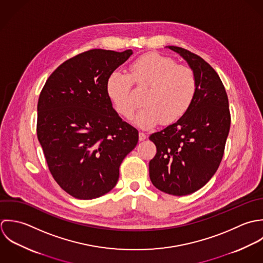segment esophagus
I'll list each match as a JSON object with an SVG mask.
<instances>
[{
    "mask_svg": "<svg viewBox=\"0 0 263 263\" xmlns=\"http://www.w3.org/2000/svg\"><path fill=\"white\" fill-rule=\"evenodd\" d=\"M146 138H147V136H146L145 133L139 132V140H140V141H143V140H145Z\"/></svg>",
    "mask_w": 263,
    "mask_h": 263,
    "instance_id": "34e87169",
    "label": "esophagus"
}]
</instances>
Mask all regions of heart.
Listing matches in <instances>:
<instances>
[{"label": "heart", "mask_w": 263, "mask_h": 263, "mask_svg": "<svg viewBox=\"0 0 263 263\" xmlns=\"http://www.w3.org/2000/svg\"><path fill=\"white\" fill-rule=\"evenodd\" d=\"M147 88L143 98L145 105L134 123L149 129L158 123L173 124L182 119L193 105L198 90L195 72L188 66L178 65L171 57L145 53L129 67V75L111 72L105 81V93L115 110L129 119L137 104L132 97V85Z\"/></svg>", "instance_id": "b5f03b06"}]
</instances>
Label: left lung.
Segmentation results:
<instances>
[{
	"mask_svg": "<svg viewBox=\"0 0 263 263\" xmlns=\"http://www.w3.org/2000/svg\"><path fill=\"white\" fill-rule=\"evenodd\" d=\"M195 72L198 90L188 112L149 136L157 155L149 161V178L158 190L176 196L202 188L223 157L231 126L229 100L214 69L201 57L170 46Z\"/></svg>",
	"mask_w": 263,
	"mask_h": 263,
	"instance_id": "obj_1",
	"label": "left lung"
}]
</instances>
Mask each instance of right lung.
<instances>
[{
  "label": "right lung",
  "instance_id": "obj_1",
  "mask_svg": "<svg viewBox=\"0 0 263 263\" xmlns=\"http://www.w3.org/2000/svg\"><path fill=\"white\" fill-rule=\"evenodd\" d=\"M101 49L79 53L48 78L37 103V139L58 185L77 199L109 192L138 142L105 93L107 76L132 54Z\"/></svg>",
  "mask_w": 263,
  "mask_h": 263
}]
</instances>
